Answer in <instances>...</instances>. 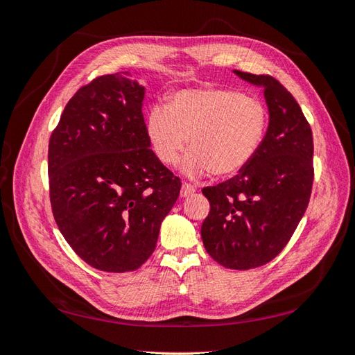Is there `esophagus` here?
<instances>
[{"instance_id": "obj_1", "label": "esophagus", "mask_w": 355, "mask_h": 355, "mask_svg": "<svg viewBox=\"0 0 355 355\" xmlns=\"http://www.w3.org/2000/svg\"><path fill=\"white\" fill-rule=\"evenodd\" d=\"M195 192H197V189H195L193 186L187 184V183H183L182 192H180V197H182V198H187V197H191V195H193Z\"/></svg>"}]
</instances>
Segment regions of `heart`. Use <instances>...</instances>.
<instances>
[{
	"label": "heart",
	"mask_w": 355,
	"mask_h": 355,
	"mask_svg": "<svg viewBox=\"0 0 355 355\" xmlns=\"http://www.w3.org/2000/svg\"><path fill=\"white\" fill-rule=\"evenodd\" d=\"M266 130V107L224 88L177 92L166 108H150L145 122L149 146L164 166L175 164L189 145L182 166L187 177L210 171L218 178L235 177L253 160Z\"/></svg>",
	"instance_id": "b5f03b06"
}]
</instances>
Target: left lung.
I'll return each mask as SVG.
<instances>
[{
    "instance_id": "obj_1",
    "label": "left lung",
    "mask_w": 355,
    "mask_h": 355,
    "mask_svg": "<svg viewBox=\"0 0 355 355\" xmlns=\"http://www.w3.org/2000/svg\"><path fill=\"white\" fill-rule=\"evenodd\" d=\"M233 73L263 89L268 128L253 160L236 177L202 189L210 212L201 238L223 267L248 270L276 258L302 220L314 178L313 132L281 82Z\"/></svg>"
}]
</instances>
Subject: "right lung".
<instances>
[{
	"label": "right lung",
	"instance_id": "add662e5",
	"mask_svg": "<svg viewBox=\"0 0 355 355\" xmlns=\"http://www.w3.org/2000/svg\"><path fill=\"white\" fill-rule=\"evenodd\" d=\"M145 87L130 73L79 88L49 143L50 201L62 236L97 270H137L155 250L182 183L145 132Z\"/></svg>",
	"mask_w": 355,
	"mask_h": 355
}]
</instances>
